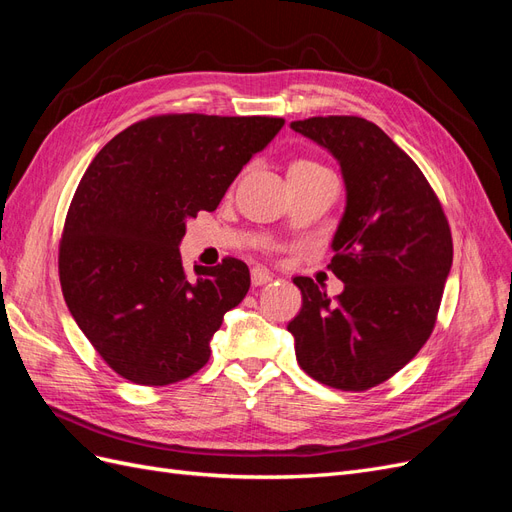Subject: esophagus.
I'll return each instance as SVG.
<instances>
[{"mask_svg":"<svg viewBox=\"0 0 512 512\" xmlns=\"http://www.w3.org/2000/svg\"><path fill=\"white\" fill-rule=\"evenodd\" d=\"M271 280H273V275L267 269H262V267L252 269V286H265Z\"/></svg>","mask_w":512,"mask_h":512,"instance_id":"obj_1","label":"esophagus"}]
</instances>
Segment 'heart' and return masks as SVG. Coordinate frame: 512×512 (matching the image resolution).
Returning a JSON list of instances; mask_svg holds the SVG:
<instances>
[{"label": "heart", "mask_w": 512, "mask_h": 512, "mask_svg": "<svg viewBox=\"0 0 512 512\" xmlns=\"http://www.w3.org/2000/svg\"><path fill=\"white\" fill-rule=\"evenodd\" d=\"M320 170H327L324 166H320L318 162L312 160H294L288 168L290 175H309V173H320Z\"/></svg>", "instance_id": "obj_1"}]
</instances>
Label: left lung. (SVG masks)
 Listing matches in <instances>:
<instances>
[{
	"instance_id": "1",
	"label": "left lung",
	"mask_w": 512,
	"mask_h": 512,
	"mask_svg": "<svg viewBox=\"0 0 512 512\" xmlns=\"http://www.w3.org/2000/svg\"><path fill=\"white\" fill-rule=\"evenodd\" d=\"M290 128L337 158L346 211L329 265L344 292L331 299L309 277H294L303 307L288 331L307 376L361 393L410 363L436 327L453 265L451 226L421 168L376 123L329 115Z\"/></svg>"
}]
</instances>
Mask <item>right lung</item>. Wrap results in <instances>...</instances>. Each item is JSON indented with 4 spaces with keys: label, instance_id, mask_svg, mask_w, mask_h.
Listing matches in <instances>:
<instances>
[{
    "label": "right lung",
    "instance_id": "right-lung-1",
    "mask_svg": "<svg viewBox=\"0 0 512 512\" xmlns=\"http://www.w3.org/2000/svg\"><path fill=\"white\" fill-rule=\"evenodd\" d=\"M282 117L153 115L111 138L76 188L59 241V282L79 329L121 378L166 386L209 361L250 269L181 262L185 220L215 211Z\"/></svg>",
    "mask_w": 512,
    "mask_h": 512
}]
</instances>
